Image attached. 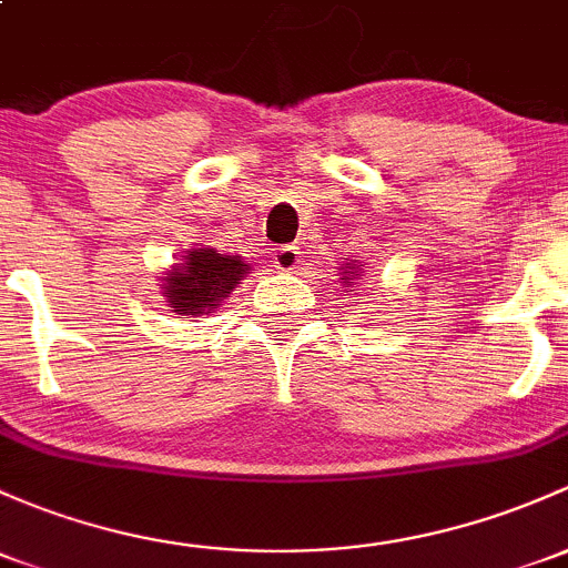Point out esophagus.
<instances>
[{
    "label": "esophagus",
    "instance_id": "esophagus-1",
    "mask_svg": "<svg viewBox=\"0 0 568 568\" xmlns=\"http://www.w3.org/2000/svg\"><path fill=\"white\" fill-rule=\"evenodd\" d=\"M302 253L300 247H294V244H283V247H277V253H274V266L280 268V272H294L296 264H300Z\"/></svg>",
    "mask_w": 568,
    "mask_h": 568
}]
</instances>
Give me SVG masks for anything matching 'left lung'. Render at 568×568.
Returning a JSON list of instances; mask_svg holds the SVG:
<instances>
[{
	"mask_svg": "<svg viewBox=\"0 0 568 568\" xmlns=\"http://www.w3.org/2000/svg\"><path fill=\"white\" fill-rule=\"evenodd\" d=\"M354 274H356V272H351V277H354ZM351 277H343V280H351ZM359 277H362V274H359Z\"/></svg>",
	"mask_w": 568,
	"mask_h": 568,
	"instance_id": "8db88e82",
	"label": "left lung"
}]
</instances>
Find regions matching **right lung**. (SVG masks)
<instances>
[{
	"mask_svg": "<svg viewBox=\"0 0 568 568\" xmlns=\"http://www.w3.org/2000/svg\"><path fill=\"white\" fill-rule=\"evenodd\" d=\"M247 264L236 255H220L217 250H193L182 266L165 277V294L179 315H204L217 307L234 291Z\"/></svg>",
	"mask_w": 568,
	"mask_h": 568,
	"instance_id": "right-lung-1",
	"label": "right lung"
}]
</instances>
